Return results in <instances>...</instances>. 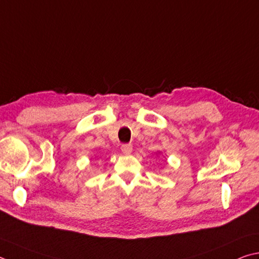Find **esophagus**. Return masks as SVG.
I'll list each match as a JSON object with an SVG mask.
<instances>
[{"mask_svg": "<svg viewBox=\"0 0 259 259\" xmlns=\"http://www.w3.org/2000/svg\"><path fill=\"white\" fill-rule=\"evenodd\" d=\"M121 150H122V153H123L124 155H129V154L133 153V145H130V144L122 145L121 146Z\"/></svg>", "mask_w": 259, "mask_h": 259, "instance_id": "obj_1", "label": "esophagus"}]
</instances>
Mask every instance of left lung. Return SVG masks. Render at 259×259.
<instances>
[{"label": "left lung", "instance_id": "1", "mask_svg": "<svg viewBox=\"0 0 259 259\" xmlns=\"http://www.w3.org/2000/svg\"><path fill=\"white\" fill-rule=\"evenodd\" d=\"M158 155H159V153H158Z\"/></svg>", "mask_w": 259, "mask_h": 259}]
</instances>
